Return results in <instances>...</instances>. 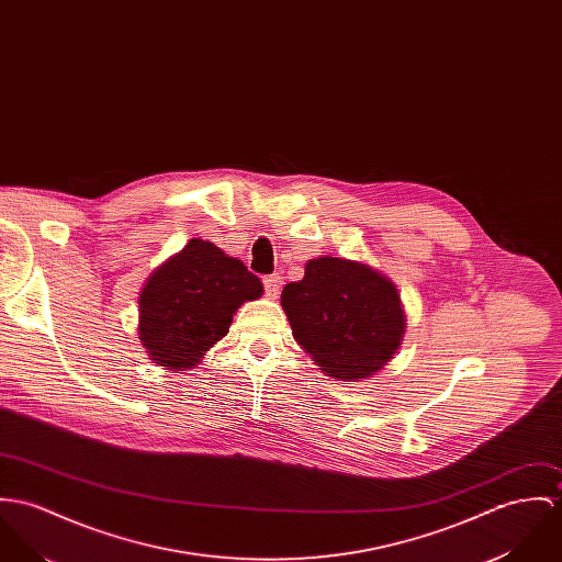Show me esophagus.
<instances>
[{"instance_id": "34e87169", "label": "esophagus", "mask_w": 562, "mask_h": 562, "mask_svg": "<svg viewBox=\"0 0 562 562\" xmlns=\"http://www.w3.org/2000/svg\"><path fill=\"white\" fill-rule=\"evenodd\" d=\"M281 288H283V277L279 272L263 277V292H266L268 299H277Z\"/></svg>"}]
</instances>
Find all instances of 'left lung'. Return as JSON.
I'll list each match as a JSON object with an SVG mask.
<instances>
[{"label": "left lung", "mask_w": 562, "mask_h": 562, "mask_svg": "<svg viewBox=\"0 0 562 562\" xmlns=\"http://www.w3.org/2000/svg\"><path fill=\"white\" fill-rule=\"evenodd\" d=\"M281 305L294 339L322 371L344 382L380 371L406 328L395 285L367 263L341 257L308 259L305 277L283 288Z\"/></svg>", "instance_id": "8db88e82"}]
</instances>
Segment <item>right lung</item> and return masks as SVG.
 I'll return each mask as SVG.
<instances>
[{
	"instance_id": "right-lung-1",
	"label": "right lung",
	"mask_w": 562,
	"mask_h": 562,
	"mask_svg": "<svg viewBox=\"0 0 562 562\" xmlns=\"http://www.w3.org/2000/svg\"><path fill=\"white\" fill-rule=\"evenodd\" d=\"M261 292V281L240 259L193 238L142 290L139 337L156 364L187 371L227 335L236 308Z\"/></svg>"
}]
</instances>
